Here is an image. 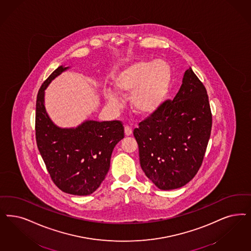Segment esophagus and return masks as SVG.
<instances>
[{
    "mask_svg": "<svg viewBox=\"0 0 251 251\" xmlns=\"http://www.w3.org/2000/svg\"><path fill=\"white\" fill-rule=\"evenodd\" d=\"M132 133V129H131V127L130 126H128V125H126L125 126V135H127V136H129Z\"/></svg>",
    "mask_w": 251,
    "mask_h": 251,
    "instance_id": "34e87169",
    "label": "esophagus"
}]
</instances>
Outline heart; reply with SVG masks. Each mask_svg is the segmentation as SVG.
I'll return each instance as SVG.
<instances>
[{"mask_svg":"<svg viewBox=\"0 0 251 251\" xmlns=\"http://www.w3.org/2000/svg\"><path fill=\"white\" fill-rule=\"evenodd\" d=\"M173 81L171 66L162 60L138 61L121 70L115 78V89L122 96L130 95V106L140 115H150L163 104ZM113 105H120L116 93L107 94Z\"/></svg>","mask_w":251,"mask_h":251,"instance_id":"1","label":"heart"}]
</instances>
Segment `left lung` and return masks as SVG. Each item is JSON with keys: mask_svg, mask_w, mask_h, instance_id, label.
Masks as SVG:
<instances>
[{"mask_svg": "<svg viewBox=\"0 0 251 251\" xmlns=\"http://www.w3.org/2000/svg\"><path fill=\"white\" fill-rule=\"evenodd\" d=\"M212 127L207 90L191 68L168 99L133 130L142 170L161 190L180 188L196 176Z\"/></svg>", "mask_w": 251, "mask_h": 251, "instance_id": "1", "label": "left lung"}]
</instances>
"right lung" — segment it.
Instances as JSON below:
<instances>
[{"instance_id": "add662e5", "label": "right lung", "mask_w": 251, "mask_h": 251, "mask_svg": "<svg viewBox=\"0 0 251 251\" xmlns=\"http://www.w3.org/2000/svg\"><path fill=\"white\" fill-rule=\"evenodd\" d=\"M67 69L58 67L38 92L36 142L53 183L70 195L88 196L104 181L113 149L124 137V127L120 121H89L76 129H60L52 123L45 111L44 90Z\"/></svg>"}]
</instances>
